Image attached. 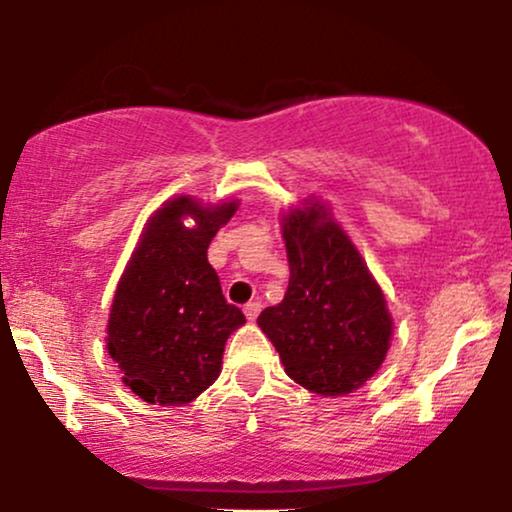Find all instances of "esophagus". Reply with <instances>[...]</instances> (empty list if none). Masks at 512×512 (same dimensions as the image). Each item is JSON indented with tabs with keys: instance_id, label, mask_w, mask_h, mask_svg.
I'll use <instances>...</instances> for the list:
<instances>
[{
	"instance_id": "34e87169",
	"label": "esophagus",
	"mask_w": 512,
	"mask_h": 512,
	"mask_svg": "<svg viewBox=\"0 0 512 512\" xmlns=\"http://www.w3.org/2000/svg\"><path fill=\"white\" fill-rule=\"evenodd\" d=\"M260 310H262L260 303H248V305H245V308H243V313H245V317H248L250 322H255L257 315H260Z\"/></svg>"
}]
</instances>
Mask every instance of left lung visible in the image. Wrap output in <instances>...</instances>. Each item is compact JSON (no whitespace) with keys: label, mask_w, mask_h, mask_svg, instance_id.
<instances>
[{"label":"left lung","mask_w":512,"mask_h":512,"mask_svg":"<svg viewBox=\"0 0 512 512\" xmlns=\"http://www.w3.org/2000/svg\"><path fill=\"white\" fill-rule=\"evenodd\" d=\"M281 233L289 289L257 325L293 383L325 397L349 395L378 373L390 349L385 293L330 204L303 199L281 214Z\"/></svg>","instance_id":"8db88e82"}]
</instances>
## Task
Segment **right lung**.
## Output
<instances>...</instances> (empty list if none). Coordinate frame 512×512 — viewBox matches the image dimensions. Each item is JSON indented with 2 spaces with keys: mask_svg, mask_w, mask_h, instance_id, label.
Here are the masks:
<instances>
[{
  "mask_svg": "<svg viewBox=\"0 0 512 512\" xmlns=\"http://www.w3.org/2000/svg\"><path fill=\"white\" fill-rule=\"evenodd\" d=\"M238 199L170 197L144 223L110 305L108 354L122 383L149 404L178 407L219 378L223 346L245 325L207 260L211 238Z\"/></svg>",
  "mask_w": 512,
  "mask_h": 512,
  "instance_id": "right-lung-1",
  "label": "right lung"
}]
</instances>
